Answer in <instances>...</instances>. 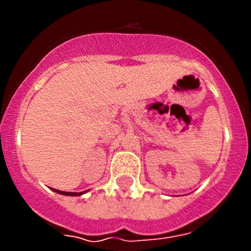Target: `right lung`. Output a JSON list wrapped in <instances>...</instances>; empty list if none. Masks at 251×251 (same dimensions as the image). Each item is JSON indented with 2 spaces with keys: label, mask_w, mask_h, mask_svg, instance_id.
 <instances>
[{
  "label": "right lung",
  "mask_w": 251,
  "mask_h": 251,
  "mask_svg": "<svg viewBox=\"0 0 251 251\" xmlns=\"http://www.w3.org/2000/svg\"><path fill=\"white\" fill-rule=\"evenodd\" d=\"M52 191L57 192V193L59 194H63V196H73V197H76V196H81V194H83L85 192H80V193H76V192H62V191H58V189H54V188H50Z\"/></svg>",
  "instance_id": "1"
}]
</instances>
